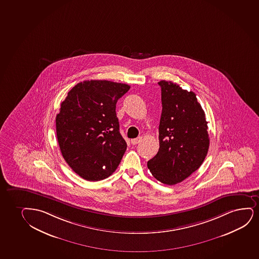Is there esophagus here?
I'll list each match as a JSON object with an SVG mask.
<instances>
[{
  "label": "esophagus",
  "mask_w": 259,
  "mask_h": 259,
  "mask_svg": "<svg viewBox=\"0 0 259 259\" xmlns=\"http://www.w3.org/2000/svg\"><path fill=\"white\" fill-rule=\"evenodd\" d=\"M142 141V137H138L136 139H133L131 140V143L133 145H136V144L140 143Z\"/></svg>",
  "instance_id": "34e87169"
}]
</instances>
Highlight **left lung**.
Returning <instances> with one entry per match:
<instances>
[{
  "mask_svg": "<svg viewBox=\"0 0 259 259\" xmlns=\"http://www.w3.org/2000/svg\"><path fill=\"white\" fill-rule=\"evenodd\" d=\"M162 112L159 125L160 148L148 160L153 177L175 185L198 169L209 147L208 122L193 92L161 80Z\"/></svg>",
  "mask_w": 259,
  "mask_h": 259,
  "instance_id": "1",
  "label": "left lung"
}]
</instances>
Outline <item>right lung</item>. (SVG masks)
<instances>
[{
    "label": "right lung",
    "instance_id": "right-lung-1",
    "mask_svg": "<svg viewBox=\"0 0 259 259\" xmlns=\"http://www.w3.org/2000/svg\"><path fill=\"white\" fill-rule=\"evenodd\" d=\"M130 89L107 80H87L70 90L56 117L61 153L83 179H106L126 150L119 133L116 104Z\"/></svg>",
    "mask_w": 259,
    "mask_h": 259
}]
</instances>
